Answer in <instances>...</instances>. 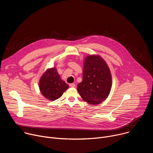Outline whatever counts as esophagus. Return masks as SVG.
<instances>
[{"mask_svg": "<svg viewBox=\"0 0 153 153\" xmlns=\"http://www.w3.org/2000/svg\"><path fill=\"white\" fill-rule=\"evenodd\" d=\"M69 86H70V87H73V88H74V87H75V84L74 83H70V85H69Z\"/></svg>", "mask_w": 153, "mask_h": 153, "instance_id": "34e87169", "label": "esophagus"}]
</instances>
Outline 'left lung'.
Returning <instances> with one entry per match:
<instances>
[{
    "instance_id": "1",
    "label": "left lung",
    "mask_w": 153,
    "mask_h": 153,
    "mask_svg": "<svg viewBox=\"0 0 153 153\" xmlns=\"http://www.w3.org/2000/svg\"><path fill=\"white\" fill-rule=\"evenodd\" d=\"M112 85L111 73L99 56H88L84 63L82 81L77 85L82 98L91 105L101 103L110 94Z\"/></svg>"
}]
</instances>
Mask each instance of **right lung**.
Instances as JSON below:
<instances>
[{
    "label": "right lung",
    "mask_w": 153,
    "mask_h": 153,
    "mask_svg": "<svg viewBox=\"0 0 153 153\" xmlns=\"http://www.w3.org/2000/svg\"><path fill=\"white\" fill-rule=\"evenodd\" d=\"M39 88L43 96L53 101L62 96L68 85L61 80L56 69L53 68L47 70L41 77Z\"/></svg>",
    "instance_id": "1"
}]
</instances>
